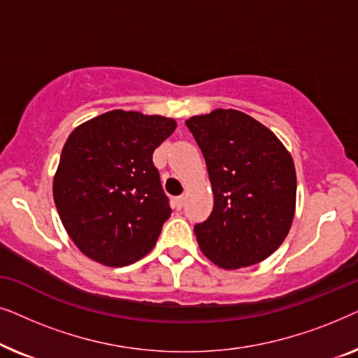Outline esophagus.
Here are the masks:
<instances>
[{"instance_id":"obj_1","label":"esophagus","mask_w":358,"mask_h":358,"mask_svg":"<svg viewBox=\"0 0 358 358\" xmlns=\"http://www.w3.org/2000/svg\"><path fill=\"white\" fill-rule=\"evenodd\" d=\"M184 202H185V197L184 195H179V197H176L174 199V207L178 208V210H180L184 207Z\"/></svg>"}]
</instances>
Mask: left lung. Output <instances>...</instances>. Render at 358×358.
<instances>
[{
  "mask_svg": "<svg viewBox=\"0 0 358 358\" xmlns=\"http://www.w3.org/2000/svg\"><path fill=\"white\" fill-rule=\"evenodd\" d=\"M207 163L213 210L194 227L202 252L222 268L271 256L295 217L296 173L290 153L267 127L234 109L185 120Z\"/></svg>",
  "mask_w": 358,
  "mask_h": 358,
  "instance_id": "obj_1",
  "label": "left lung"
}]
</instances>
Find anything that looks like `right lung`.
<instances>
[{
	"instance_id": "add662e5",
	"label": "right lung",
	"mask_w": 358,
	"mask_h": 358,
	"mask_svg": "<svg viewBox=\"0 0 358 358\" xmlns=\"http://www.w3.org/2000/svg\"><path fill=\"white\" fill-rule=\"evenodd\" d=\"M174 130L168 117L110 110L68 136L53 200L73 243L92 261L124 267L155 248L171 207L153 151Z\"/></svg>"
}]
</instances>
